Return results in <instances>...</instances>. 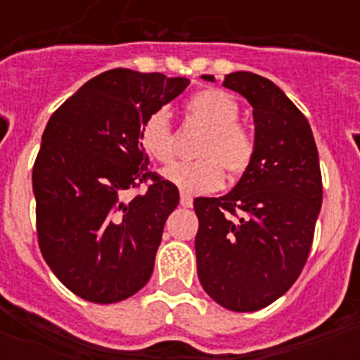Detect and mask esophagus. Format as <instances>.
I'll return each instance as SVG.
<instances>
[{
  "label": "esophagus",
  "instance_id": "esophagus-1",
  "mask_svg": "<svg viewBox=\"0 0 360 360\" xmlns=\"http://www.w3.org/2000/svg\"><path fill=\"white\" fill-rule=\"evenodd\" d=\"M180 205L182 207H193V196L187 193H180Z\"/></svg>",
  "mask_w": 360,
  "mask_h": 360
}]
</instances>
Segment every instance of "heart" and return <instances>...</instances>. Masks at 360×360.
Returning <instances> with one entry per match:
<instances>
[{
	"label": "heart",
	"mask_w": 360,
	"mask_h": 360,
	"mask_svg": "<svg viewBox=\"0 0 360 360\" xmlns=\"http://www.w3.org/2000/svg\"><path fill=\"white\" fill-rule=\"evenodd\" d=\"M191 117L209 129L198 149L200 160L176 162L164 169L162 176L189 195H202L219 189L225 182V169L241 174L249 169L256 155V142L249 131L238 126L240 108L232 95L221 90H203L187 103ZM142 149L155 162L167 164L174 157V136L169 113L153 111L139 131Z\"/></svg>",
	"instance_id": "heart-1"
}]
</instances>
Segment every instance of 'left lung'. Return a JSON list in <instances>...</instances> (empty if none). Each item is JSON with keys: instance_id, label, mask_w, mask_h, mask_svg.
Instances as JSON below:
<instances>
[{"instance_id": "left-lung-1", "label": "left lung", "mask_w": 360, "mask_h": 360, "mask_svg": "<svg viewBox=\"0 0 360 360\" xmlns=\"http://www.w3.org/2000/svg\"><path fill=\"white\" fill-rule=\"evenodd\" d=\"M224 86L252 106L256 155L231 193L195 200L196 266L216 303L256 311L307 263L323 202L319 155L307 117L279 86L252 72L229 73Z\"/></svg>"}]
</instances>
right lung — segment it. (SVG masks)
I'll use <instances>...</instances> for the list:
<instances>
[{
    "label": "right lung",
    "mask_w": 360,
    "mask_h": 360,
    "mask_svg": "<svg viewBox=\"0 0 360 360\" xmlns=\"http://www.w3.org/2000/svg\"><path fill=\"white\" fill-rule=\"evenodd\" d=\"M187 86L186 77L108 70L57 108L44 128L32 171L39 249L57 279L86 301L119 303L151 278L180 196L148 169L139 131ZM148 177L153 184L146 193L123 198Z\"/></svg>",
    "instance_id": "right-lung-1"
}]
</instances>
